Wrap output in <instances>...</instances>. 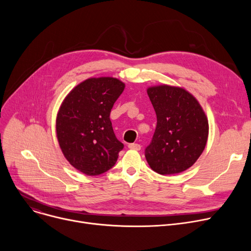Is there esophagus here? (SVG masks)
Instances as JSON below:
<instances>
[{
  "label": "esophagus",
  "instance_id": "obj_1",
  "mask_svg": "<svg viewBox=\"0 0 251 251\" xmlns=\"http://www.w3.org/2000/svg\"><path fill=\"white\" fill-rule=\"evenodd\" d=\"M128 148L130 150H134V151H140V149H141L140 144H138V143H130L129 146H128Z\"/></svg>",
  "mask_w": 251,
  "mask_h": 251
}]
</instances>
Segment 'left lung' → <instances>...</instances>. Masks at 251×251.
I'll use <instances>...</instances> for the list:
<instances>
[{
	"label": "left lung",
	"mask_w": 251,
	"mask_h": 251,
	"mask_svg": "<svg viewBox=\"0 0 251 251\" xmlns=\"http://www.w3.org/2000/svg\"><path fill=\"white\" fill-rule=\"evenodd\" d=\"M156 115V127L146 149L154 172L174 175L190 168L202 153L208 135L206 116L196 99L180 87L148 89Z\"/></svg>",
	"instance_id": "8db88e82"
}]
</instances>
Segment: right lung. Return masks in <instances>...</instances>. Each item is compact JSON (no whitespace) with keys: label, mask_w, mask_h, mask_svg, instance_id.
Wrapping results in <instances>:
<instances>
[{"label":"right lung","mask_w":251,"mask_h":251,"mask_svg":"<svg viewBox=\"0 0 251 251\" xmlns=\"http://www.w3.org/2000/svg\"><path fill=\"white\" fill-rule=\"evenodd\" d=\"M125 84L113 77L89 78L64 100L57 116V137L68 162L88 176L107 172L124 144L114 133L110 113Z\"/></svg>","instance_id":"1"}]
</instances>
